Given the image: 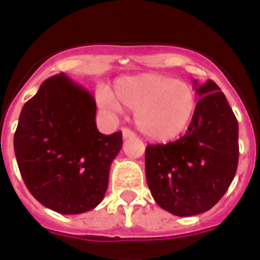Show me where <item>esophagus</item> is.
Returning <instances> with one entry per match:
<instances>
[{
  "label": "esophagus",
  "instance_id": "obj_1",
  "mask_svg": "<svg viewBox=\"0 0 260 260\" xmlns=\"http://www.w3.org/2000/svg\"><path fill=\"white\" fill-rule=\"evenodd\" d=\"M122 137L123 139H127V138H134L135 134L128 128H122Z\"/></svg>",
  "mask_w": 260,
  "mask_h": 260
}]
</instances>
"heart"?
I'll return each mask as SVG.
<instances>
[{
	"label": "heart",
	"mask_w": 260,
	"mask_h": 260,
	"mask_svg": "<svg viewBox=\"0 0 260 260\" xmlns=\"http://www.w3.org/2000/svg\"><path fill=\"white\" fill-rule=\"evenodd\" d=\"M99 103L117 113L121 105L134 110L135 125L152 141L167 142L183 133L194 118L197 95L191 86L162 74L119 78L114 93L103 89Z\"/></svg>",
	"instance_id": "b5f03b06"
}]
</instances>
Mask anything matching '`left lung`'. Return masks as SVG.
<instances>
[{"mask_svg":"<svg viewBox=\"0 0 260 260\" xmlns=\"http://www.w3.org/2000/svg\"><path fill=\"white\" fill-rule=\"evenodd\" d=\"M194 89L201 100L178 141L146 148V177L153 199L176 216L211 210L226 192L238 165V122L219 86Z\"/></svg>","mask_w":260,"mask_h":260,"instance_id":"obj_1","label":"left lung"}]
</instances>
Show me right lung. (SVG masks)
Here are the masks:
<instances>
[{"label":"right lung","mask_w":260,"mask_h":260,"mask_svg":"<svg viewBox=\"0 0 260 260\" xmlns=\"http://www.w3.org/2000/svg\"><path fill=\"white\" fill-rule=\"evenodd\" d=\"M95 118L93 96L65 74L48 78L23 105L14 152L27 189L49 210L78 215L104 199L122 134H102Z\"/></svg>","instance_id":"obj_1"}]
</instances>
